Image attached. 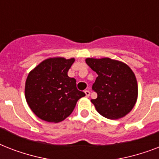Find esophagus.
<instances>
[{"label": "esophagus", "mask_w": 159, "mask_h": 159, "mask_svg": "<svg viewBox=\"0 0 159 159\" xmlns=\"http://www.w3.org/2000/svg\"><path fill=\"white\" fill-rule=\"evenodd\" d=\"M85 94H86V97H90V92L89 91H87V90H86V91H85Z\"/></svg>", "instance_id": "1"}]
</instances>
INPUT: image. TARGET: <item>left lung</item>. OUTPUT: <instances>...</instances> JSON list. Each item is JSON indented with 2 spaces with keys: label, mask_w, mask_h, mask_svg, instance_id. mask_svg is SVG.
<instances>
[{
  "label": "left lung",
  "mask_w": 159,
  "mask_h": 159,
  "mask_svg": "<svg viewBox=\"0 0 159 159\" xmlns=\"http://www.w3.org/2000/svg\"><path fill=\"white\" fill-rule=\"evenodd\" d=\"M86 62L98 75L92 85L97 97L91 100L97 112L111 120L129 113L138 98V83L130 67L109 57H87Z\"/></svg>",
  "instance_id": "obj_1"
}]
</instances>
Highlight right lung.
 <instances>
[{
    "mask_svg": "<svg viewBox=\"0 0 159 159\" xmlns=\"http://www.w3.org/2000/svg\"><path fill=\"white\" fill-rule=\"evenodd\" d=\"M74 61L73 57H49L29 73L25 87L26 102L41 120L53 123L64 120L85 96L77 89L76 79L67 76Z\"/></svg>",
    "mask_w": 159,
    "mask_h": 159,
    "instance_id": "right-lung-1",
    "label": "right lung"
}]
</instances>
